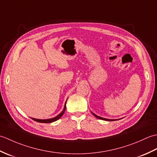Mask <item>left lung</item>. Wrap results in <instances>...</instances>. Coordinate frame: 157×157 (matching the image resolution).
Here are the masks:
<instances>
[{"instance_id": "obj_1", "label": "left lung", "mask_w": 157, "mask_h": 157, "mask_svg": "<svg viewBox=\"0 0 157 157\" xmlns=\"http://www.w3.org/2000/svg\"><path fill=\"white\" fill-rule=\"evenodd\" d=\"M92 114L94 115V116H95L96 118H98V119H102V120H105V121H114V120H115V119H105V118H102V117H98V116H97V115H96L94 113H92Z\"/></svg>"}]
</instances>
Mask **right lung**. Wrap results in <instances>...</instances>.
Segmentation results:
<instances>
[{"label": "right lung", "mask_w": 157, "mask_h": 157, "mask_svg": "<svg viewBox=\"0 0 157 157\" xmlns=\"http://www.w3.org/2000/svg\"><path fill=\"white\" fill-rule=\"evenodd\" d=\"M67 102V101H66ZM65 109H66V102H65V105L64 106V109H63V111L60 113L59 115H58L56 117L54 118H52V119H34V118H32L33 120H34L35 121H37L39 123H52V122H54L56 120H58L59 119H60L63 116V115L64 114L65 111Z\"/></svg>", "instance_id": "right-lung-1"}]
</instances>
